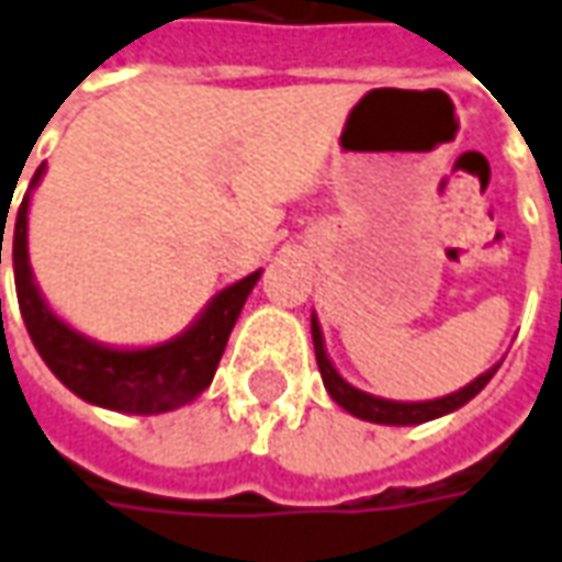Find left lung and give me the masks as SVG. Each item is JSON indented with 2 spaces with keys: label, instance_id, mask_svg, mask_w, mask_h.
<instances>
[{
  "label": "left lung",
  "instance_id": "obj_1",
  "mask_svg": "<svg viewBox=\"0 0 562 562\" xmlns=\"http://www.w3.org/2000/svg\"><path fill=\"white\" fill-rule=\"evenodd\" d=\"M311 335L313 350H316V366H319V375H323V384H326V391H329L331 400H335L345 412H350L353 418L372 422V425L409 427L425 425V422H434V418H442V415H449V412L461 409L464 403H471L473 396L490 384L492 375H495L498 366H502V362H495V366L486 369L483 375L473 378L471 384L458 387L456 393L437 396V400H384V396H375V393H366L360 391V387H353V384L335 369V362L329 360L326 338H323V329H319L316 313H311Z\"/></svg>",
  "mask_w": 562,
  "mask_h": 562
}]
</instances>
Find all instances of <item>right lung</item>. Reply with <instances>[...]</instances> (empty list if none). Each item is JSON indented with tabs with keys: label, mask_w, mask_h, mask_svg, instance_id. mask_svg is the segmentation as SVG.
I'll return each instance as SVG.
<instances>
[{
	"label": "right lung",
	"mask_w": 562,
	"mask_h": 562,
	"mask_svg": "<svg viewBox=\"0 0 562 562\" xmlns=\"http://www.w3.org/2000/svg\"><path fill=\"white\" fill-rule=\"evenodd\" d=\"M42 175H45V162L33 175L18 217H14L11 265H14V285H18L24 326L45 366L55 372L67 391L101 409L159 415V412L181 409L187 403H193L212 384L227 338L255 282L261 280V270L231 282L227 289L212 295L200 316L169 341L144 347L94 341L86 331L72 329L60 313L52 311L30 267L26 224H30V200H33V190L40 187ZM2 224H9L5 212H2ZM2 233L5 227L0 231V265Z\"/></svg>",
	"instance_id": "add662e5"
}]
</instances>
